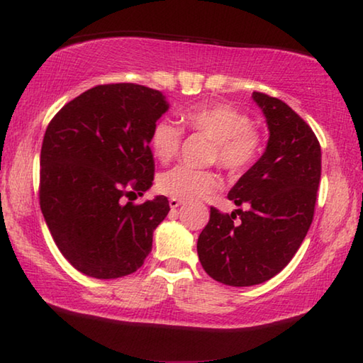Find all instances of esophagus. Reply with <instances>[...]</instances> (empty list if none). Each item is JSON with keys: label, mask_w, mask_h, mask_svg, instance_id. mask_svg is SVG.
Instances as JSON below:
<instances>
[{"label": "esophagus", "mask_w": 363, "mask_h": 363, "mask_svg": "<svg viewBox=\"0 0 363 363\" xmlns=\"http://www.w3.org/2000/svg\"><path fill=\"white\" fill-rule=\"evenodd\" d=\"M181 205H182V201L179 199H169V208H173V210Z\"/></svg>", "instance_id": "1"}]
</instances>
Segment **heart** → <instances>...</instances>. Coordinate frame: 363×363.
<instances>
[{
  "mask_svg": "<svg viewBox=\"0 0 363 363\" xmlns=\"http://www.w3.org/2000/svg\"><path fill=\"white\" fill-rule=\"evenodd\" d=\"M189 130L201 133L214 140L213 162L227 173L238 174L253 167L262 152V138L251 118L230 104H201L182 113ZM182 130L168 118L158 120L150 133L153 157L168 163L179 150ZM157 187L162 194L179 200H196L213 194L219 179L210 171L176 167L158 176Z\"/></svg>",
  "mask_w": 363,
  "mask_h": 363,
  "instance_id": "b5f03b06",
  "label": "heart"
}]
</instances>
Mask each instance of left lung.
<instances>
[{
	"instance_id": "1",
	"label": "left lung",
	"mask_w": 363,
	"mask_h": 363,
	"mask_svg": "<svg viewBox=\"0 0 363 363\" xmlns=\"http://www.w3.org/2000/svg\"><path fill=\"white\" fill-rule=\"evenodd\" d=\"M251 97L266 116L269 140L227 195L250 208L230 214L211 208L196 242L205 272L230 286L259 285L291 261L312 224L322 171L311 126L277 97L256 91Z\"/></svg>"
}]
</instances>
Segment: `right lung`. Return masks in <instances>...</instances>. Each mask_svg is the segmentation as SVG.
Segmentation results:
<instances>
[{
    "instance_id": "obj_1",
    "label": "right lung",
    "mask_w": 363,
    "mask_h": 363,
    "mask_svg": "<svg viewBox=\"0 0 363 363\" xmlns=\"http://www.w3.org/2000/svg\"><path fill=\"white\" fill-rule=\"evenodd\" d=\"M169 104L134 83L101 84L59 110L40 157V206L64 257L94 279H118L143 266L168 199L125 201L152 187L150 133Z\"/></svg>"
}]
</instances>
